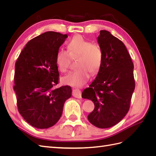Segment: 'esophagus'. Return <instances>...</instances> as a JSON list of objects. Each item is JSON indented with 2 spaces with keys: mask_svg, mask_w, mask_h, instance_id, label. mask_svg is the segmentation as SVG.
<instances>
[{
  "mask_svg": "<svg viewBox=\"0 0 156 156\" xmlns=\"http://www.w3.org/2000/svg\"><path fill=\"white\" fill-rule=\"evenodd\" d=\"M72 95L76 98H81V91L79 89H74L73 90Z\"/></svg>",
  "mask_w": 156,
  "mask_h": 156,
  "instance_id": "esophagus-1",
  "label": "esophagus"
}]
</instances>
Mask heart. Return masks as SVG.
I'll return each mask as SVG.
<instances>
[{"mask_svg":"<svg viewBox=\"0 0 156 156\" xmlns=\"http://www.w3.org/2000/svg\"><path fill=\"white\" fill-rule=\"evenodd\" d=\"M68 51L60 49L56 55V64L60 72H66L72 58L78 57L77 68L64 76L62 81L69 85L80 87L85 83L90 73L96 74L103 62V52L96 44L85 40L80 35L73 36L68 43Z\"/></svg>","mask_w":156,"mask_h":156,"instance_id":"heart-1","label":"heart"}]
</instances>
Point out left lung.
<instances>
[{"instance_id": "1", "label": "left lung", "mask_w": 156, "mask_h": 156, "mask_svg": "<svg viewBox=\"0 0 156 156\" xmlns=\"http://www.w3.org/2000/svg\"><path fill=\"white\" fill-rule=\"evenodd\" d=\"M98 42L103 62L96 79L84 89L82 98L94 103L88 116L92 124L108 128L120 122L129 109L135 90L134 66L123 42L107 30H100Z\"/></svg>"}]
</instances>
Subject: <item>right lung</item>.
I'll return each instance as SVG.
<instances>
[{
	"label": "right lung",
	"mask_w": 156,
	"mask_h": 156,
	"mask_svg": "<svg viewBox=\"0 0 156 156\" xmlns=\"http://www.w3.org/2000/svg\"><path fill=\"white\" fill-rule=\"evenodd\" d=\"M67 34L49 31L26 44L15 66L13 87L18 111L27 122L37 129L54 126L62 114L72 88L58 83L56 55Z\"/></svg>",
	"instance_id": "add662e5"
}]
</instances>
